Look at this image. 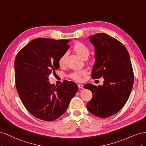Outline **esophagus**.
<instances>
[{
    "mask_svg": "<svg viewBox=\"0 0 146 146\" xmlns=\"http://www.w3.org/2000/svg\"><path fill=\"white\" fill-rule=\"evenodd\" d=\"M78 87L80 89H83V85H80V84H78Z\"/></svg>",
    "mask_w": 146,
    "mask_h": 146,
    "instance_id": "esophagus-1",
    "label": "esophagus"
}]
</instances>
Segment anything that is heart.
<instances>
[{
    "label": "heart",
    "mask_w": 146,
    "mask_h": 146,
    "mask_svg": "<svg viewBox=\"0 0 146 146\" xmlns=\"http://www.w3.org/2000/svg\"><path fill=\"white\" fill-rule=\"evenodd\" d=\"M74 50L76 52V54L81 57L82 58H84L85 57L88 56L90 54V50L88 47L84 44L83 43L80 42H77L75 44L74 46ZM66 54L60 57V58L58 60V63L60 66H63L64 64V60H65ZM86 71L85 70H75V71L70 73L69 76V77L76 81H80L82 80V77L84 75H85Z\"/></svg>",
    "instance_id": "1"
}]
</instances>
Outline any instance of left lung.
<instances>
[{
	"mask_svg": "<svg viewBox=\"0 0 146 146\" xmlns=\"http://www.w3.org/2000/svg\"><path fill=\"white\" fill-rule=\"evenodd\" d=\"M89 37L96 58L91 77H103L104 81L102 86L84 85L92 93L86 107L94 115L107 118L120 111L129 99L134 82L133 68L129 52L117 39L102 33Z\"/></svg>",
	"mask_w": 146,
	"mask_h": 146,
	"instance_id": "left-lung-1",
	"label": "left lung"
}]
</instances>
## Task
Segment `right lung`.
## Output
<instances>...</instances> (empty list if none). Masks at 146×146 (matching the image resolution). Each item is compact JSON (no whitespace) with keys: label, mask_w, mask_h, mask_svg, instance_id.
<instances>
[{"label":"right lung","mask_w":146,"mask_h":146,"mask_svg":"<svg viewBox=\"0 0 146 146\" xmlns=\"http://www.w3.org/2000/svg\"><path fill=\"white\" fill-rule=\"evenodd\" d=\"M69 39H35L17 53L15 83L25 108L35 117L52 121L63 115L78 91L76 83L64 80L58 86L48 76L58 69V60L69 47Z\"/></svg>","instance_id":"add662e5"}]
</instances>
